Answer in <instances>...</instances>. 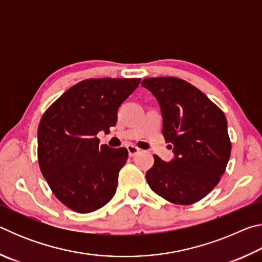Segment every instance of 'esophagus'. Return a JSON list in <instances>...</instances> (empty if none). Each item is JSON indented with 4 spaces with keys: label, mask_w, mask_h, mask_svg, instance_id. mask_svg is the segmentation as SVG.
<instances>
[{
    "label": "esophagus",
    "mask_w": 262,
    "mask_h": 262,
    "mask_svg": "<svg viewBox=\"0 0 262 262\" xmlns=\"http://www.w3.org/2000/svg\"><path fill=\"white\" fill-rule=\"evenodd\" d=\"M127 150H128V155H129L130 157H134V156H136L137 154L140 152V149L137 148V147H135V145H128L127 147Z\"/></svg>",
    "instance_id": "esophagus-1"
}]
</instances>
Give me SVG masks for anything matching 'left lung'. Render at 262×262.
Listing matches in <instances>:
<instances>
[{
    "label": "left lung",
    "mask_w": 262,
    "mask_h": 262,
    "mask_svg": "<svg viewBox=\"0 0 262 262\" xmlns=\"http://www.w3.org/2000/svg\"><path fill=\"white\" fill-rule=\"evenodd\" d=\"M141 85L156 97L163 136L173 144L174 154L168 163L155 155L154 166L145 174L150 188L177 205L200 201L219 184L229 162L227 118L205 94L181 78H144Z\"/></svg>",
    "instance_id": "obj_1"
}]
</instances>
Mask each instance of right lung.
Listing matches in <instances>:
<instances>
[{
	"mask_svg": "<svg viewBox=\"0 0 262 262\" xmlns=\"http://www.w3.org/2000/svg\"><path fill=\"white\" fill-rule=\"evenodd\" d=\"M141 78H90L67 91L42 115L38 127V162L55 196L86 214L114 196L126 148L99 145L97 134L110 133L118 110Z\"/></svg>",
	"mask_w": 262,
	"mask_h": 262,
	"instance_id": "right-lung-1",
	"label": "right lung"
}]
</instances>
